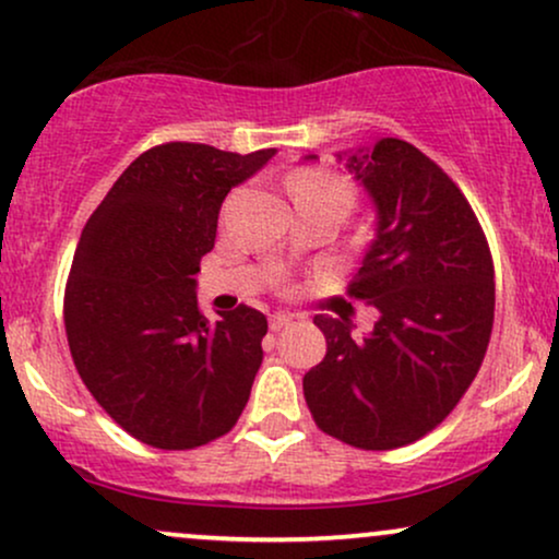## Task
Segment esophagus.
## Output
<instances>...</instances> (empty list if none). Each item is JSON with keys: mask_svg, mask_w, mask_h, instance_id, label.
<instances>
[{"mask_svg": "<svg viewBox=\"0 0 559 559\" xmlns=\"http://www.w3.org/2000/svg\"><path fill=\"white\" fill-rule=\"evenodd\" d=\"M290 324H293V313L277 311V313H272V317H269V330H272V332L285 330V326H290Z\"/></svg>", "mask_w": 559, "mask_h": 559, "instance_id": "obj_1", "label": "esophagus"}]
</instances>
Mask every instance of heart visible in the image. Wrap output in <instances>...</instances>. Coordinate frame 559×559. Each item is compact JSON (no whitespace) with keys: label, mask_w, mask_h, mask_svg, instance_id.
Listing matches in <instances>:
<instances>
[{"label":"heart","mask_w":559,"mask_h":559,"mask_svg":"<svg viewBox=\"0 0 559 559\" xmlns=\"http://www.w3.org/2000/svg\"><path fill=\"white\" fill-rule=\"evenodd\" d=\"M287 193L293 195L295 203L311 199H340L350 206L353 190L340 175L330 173L324 167H306L287 177Z\"/></svg>","instance_id":"1"}]
</instances>
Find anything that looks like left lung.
Returning <instances> with one entry per match:
<instances>
[{"label":"left lung","mask_w":559,"mask_h":559,"mask_svg":"<svg viewBox=\"0 0 559 559\" xmlns=\"http://www.w3.org/2000/svg\"><path fill=\"white\" fill-rule=\"evenodd\" d=\"M337 159L377 212L347 293L379 319L364 340L353 337L347 317L313 319L326 356L304 377V395L324 435L360 450H395L442 424L481 369L495 266L461 188L408 141L382 138Z\"/></svg>","instance_id":"obj_1"}]
</instances>
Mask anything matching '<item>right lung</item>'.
<instances>
[{
  "instance_id": "obj_1",
  "label": "right lung",
  "mask_w": 559,
  "mask_h": 559,
  "mask_svg": "<svg viewBox=\"0 0 559 559\" xmlns=\"http://www.w3.org/2000/svg\"><path fill=\"white\" fill-rule=\"evenodd\" d=\"M274 154L162 143L85 222L64 290L70 353L96 403L143 444L201 448L227 435L251 397L266 317L238 306L209 321L195 274L225 195Z\"/></svg>"
}]
</instances>
